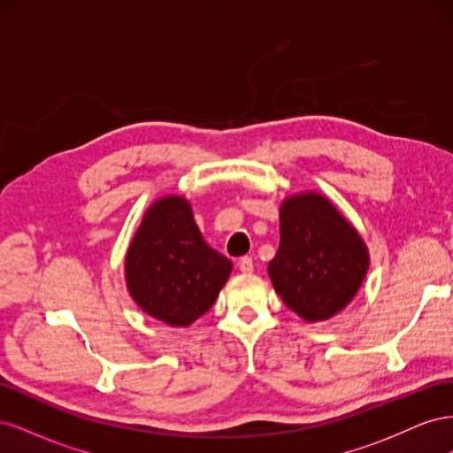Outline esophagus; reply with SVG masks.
I'll return each mask as SVG.
<instances>
[{"instance_id":"1","label":"esophagus","mask_w":453,"mask_h":453,"mask_svg":"<svg viewBox=\"0 0 453 453\" xmlns=\"http://www.w3.org/2000/svg\"><path fill=\"white\" fill-rule=\"evenodd\" d=\"M238 266H240V272L251 273V272H253V258H251V257H242Z\"/></svg>"}]
</instances>
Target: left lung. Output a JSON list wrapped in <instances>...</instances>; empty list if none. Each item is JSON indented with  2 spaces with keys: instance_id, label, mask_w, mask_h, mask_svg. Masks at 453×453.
Returning a JSON list of instances; mask_svg holds the SVG:
<instances>
[{
  "instance_id": "8db88e82",
  "label": "left lung",
  "mask_w": 453,
  "mask_h": 453,
  "mask_svg": "<svg viewBox=\"0 0 453 453\" xmlns=\"http://www.w3.org/2000/svg\"><path fill=\"white\" fill-rule=\"evenodd\" d=\"M368 265L363 236L331 200L306 190L281 202L280 248L268 276L285 306L304 321H326L344 310Z\"/></svg>"
}]
</instances>
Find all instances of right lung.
Listing matches in <instances>:
<instances>
[{
	"label": "right lung",
	"mask_w": 453,
	"mask_h": 453,
	"mask_svg": "<svg viewBox=\"0 0 453 453\" xmlns=\"http://www.w3.org/2000/svg\"><path fill=\"white\" fill-rule=\"evenodd\" d=\"M232 260L205 243L190 202L166 195L149 205L125 258L127 289L147 315L188 326L228 281Z\"/></svg>",
	"instance_id": "obj_1"
}]
</instances>
